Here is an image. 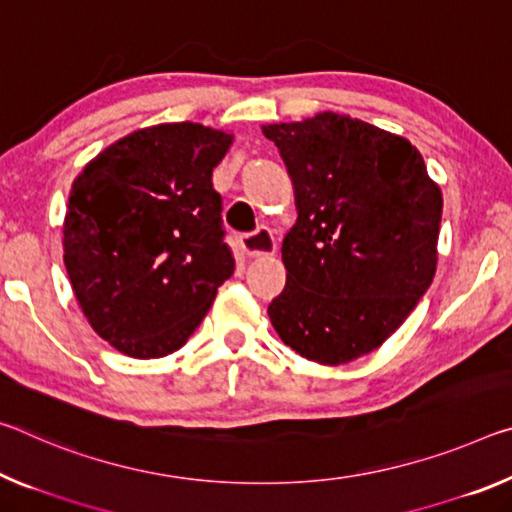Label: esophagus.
Here are the masks:
<instances>
[{"label": "esophagus", "instance_id": "34e87169", "mask_svg": "<svg viewBox=\"0 0 512 512\" xmlns=\"http://www.w3.org/2000/svg\"><path fill=\"white\" fill-rule=\"evenodd\" d=\"M239 246L246 255L259 257V255H273L275 253V239L266 227H257L255 232L241 234Z\"/></svg>", "mask_w": 512, "mask_h": 512}]
</instances>
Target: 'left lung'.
<instances>
[{
	"label": "left lung",
	"instance_id": "obj_1",
	"mask_svg": "<svg viewBox=\"0 0 512 512\" xmlns=\"http://www.w3.org/2000/svg\"><path fill=\"white\" fill-rule=\"evenodd\" d=\"M262 132L285 161L298 209L282 241L287 285L269 305L273 328L312 362L358 360L431 287L440 186L410 141L342 113Z\"/></svg>",
	"mask_w": 512,
	"mask_h": 512
}]
</instances>
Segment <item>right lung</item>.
<instances>
[{
  "label": "right lung",
  "mask_w": 512,
  "mask_h": 512,
  "mask_svg": "<svg viewBox=\"0 0 512 512\" xmlns=\"http://www.w3.org/2000/svg\"><path fill=\"white\" fill-rule=\"evenodd\" d=\"M232 134L198 123L139 129L72 182L63 262L81 312L129 358H164L193 335L234 273L212 173Z\"/></svg>",
  "instance_id": "obj_1"
}]
</instances>
